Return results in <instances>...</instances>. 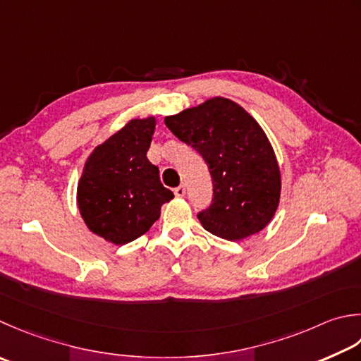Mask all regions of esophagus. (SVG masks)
I'll return each mask as SVG.
<instances>
[{"label": "esophagus", "mask_w": 361, "mask_h": 361, "mask_svg": "<svg viewBox=\"0 0 361 361\" xmlns=\"http://www.w3.org/2000/svg\"><path fill=\"white\" fill-rule=\"evenodd\" d=\"M173 194L176 195V197H183L186 194V188H185V185H180L178 188H175L173 189Z\"/></svg>", "instance_id": "esophagus-1"}]
</instances>
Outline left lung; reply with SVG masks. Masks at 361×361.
Masks as SVG:
<instances>
[{
	"label": "left lung",
	"instance_id": "8db88e82",
	"mask_svg": "<svg viewBox=\"0 0 361 361\" xmlns=\"http://www.w3.org/2000/svg\"><path fill=\"white\" fill-rule=\"evenodd\" d=\"M164 123L208 164L213 202L197 214L204 230L241 241L272 221L280 202V167L266 133L243 106L214 97Z\"/></svg>",
	"mask_w": 361,
	"mask_h": 361
}]
</instances>
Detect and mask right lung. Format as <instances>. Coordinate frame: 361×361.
I'll return each instance as SVG.
<instances>
[{"label": "right lung", "instance_id": "right-lung-1", "mask_svg": "<svg viewBox=\"0 0 361 361\" xmlns=\"http://www.w3.org/2000/svg\"><path fill=\"white\" fill-rule=\"evenodd\" d=\"M157 118H133L94 148L78 181L76 202L87 228L116 245L128 244L161 216L173 199L147 158Z\"/></svg>", "mask_w": 361, "mask_h": 361}]
</instances>
